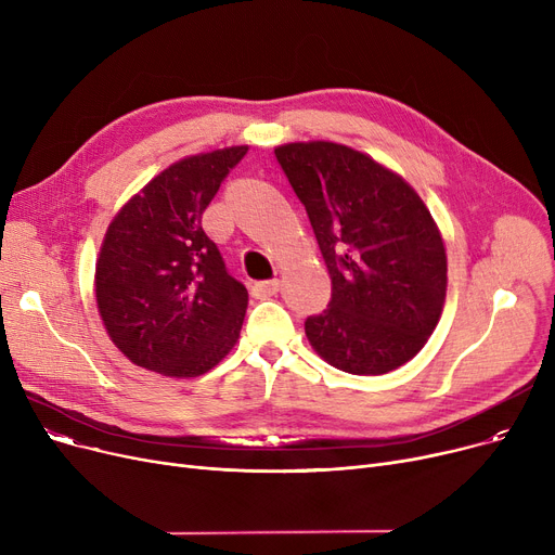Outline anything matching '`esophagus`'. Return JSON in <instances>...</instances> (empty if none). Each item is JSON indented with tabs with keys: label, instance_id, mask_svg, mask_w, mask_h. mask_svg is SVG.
<instances>
[{
	"label": "esophagus",
	"instance_id": "34e87169",
	"mask_svg": "<svg viewBox=\"0 0 555 555\" xmlns=\"http://www.w3.org/2000/svg\"><path fill=\"white\" fill-rule=\"evenodd\" d=\"M281 289V281L279 279H272V281H258L251 285V293L256 299H268V297H274Z\"/></svg>",
	"mask_w": 555,
	"mask_h": 555
}]
</instances>
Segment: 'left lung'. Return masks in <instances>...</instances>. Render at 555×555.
Masks as SVG:
<instances>
[{
	"label": "left lung",
	"mask_w": 555,
	"mask_h": 555,
	"mask_svg": "<svg viewBox=\"0 0 555 555\" xmlns=\"http://www.w3.org/2000/svg\"><path fill=\"white\" fill-rule=\"evenodd\" d=\"M331 274L306 335L331 366L383 375L410 362L441 319L448 258L431 214L400 175L333 141L274 151Z\"/></svg>",
	"instance_id": "obj_1"
}]
</instances>
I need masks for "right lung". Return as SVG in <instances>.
I'll return each instance as SVG.
<instances>
[{
    "mask_svg": "<svg viewBox=\"0 0 555 555\" xmlns=\"http://www.w3.org/2000/svg\"><path fill=\"white\" fill-rule=\"evenodd\" d=\"M245 155L247 145H231L175 162L109 222L96 304L109 339L137 366L195 377L236 344L247 289L227 272L202 214Z\"/></svg>",
    "mask_w": 555,
    "mask_h": 555,
    "instance_id": "add662e5",
    "label": "right lung"
}]
</instances>
